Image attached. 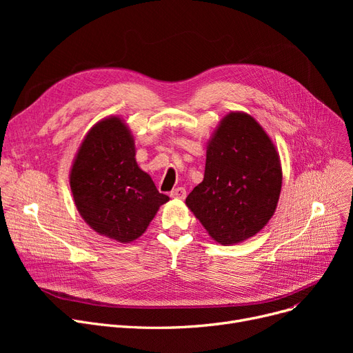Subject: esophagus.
I'll return each mask as SVG.
<instances>
[{
  "label": "esophagus",
  "instance_id": "obj_1",
  "mask_svg": "<svg viewBox=\"0 0 353 353\" xmlns=\"http://www.w3.org/2000/svg\"><path fill=\"white\" fill-rule=\"evenodd\" d=\"M172 199H176V200H183L184 197H186V189L184 188H177L174 189L172 193H170Z\"/></svg>",
  "mask_w": 353,
  "mask_h": 353
}]
</instances>
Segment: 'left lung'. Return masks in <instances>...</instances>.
<instances>
[{
    "mask_svg": "<svg viewBox=\"0 0 353 353\" xmlns=\"http://www.w3.org/2000/svg\"><path fill=\"white\" fill-rule=\"evenodd\" d=\"M282 180L281 157L265 128L250 114L230 111L208 141L205 177L186 206L216 243H242L269 223Z\"/></svg>",
    "mask_w": 353,
    "mask_h": 353,
    "instance_id": "1",
    "label": "left lung"
}]
</instances>
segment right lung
I'll use <instances>...</instances> for the list:
<instances>
[{
  "mask_svg": "<svg viewBox=\"0 0 353 353\" xmlns=\"http://www.w3.org/2000/svg\"><path fill=\"white\" fill-rule=\"evenodd\" d=\"M68 180L83 220L119 243L137 240L170 200L139 167L133 133L120 116L104 117L88 130Z\"/></svg>",
  "mask_w": 353,
  "mask_h": 353,
  "instance_id": "right-lung-1",
  "label": "right lung"
}]
</instances>
